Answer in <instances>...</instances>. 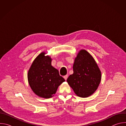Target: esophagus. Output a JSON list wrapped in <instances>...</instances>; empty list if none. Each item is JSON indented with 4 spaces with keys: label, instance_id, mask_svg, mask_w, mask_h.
Wrapping results in <instances>:
<instances>
[{
    "label": "esophagus",
    "instance_id": "1",
    "mask_svg": "<svg viewBox=\"0 0 126 126\" xmlns=\"http://www.w3.org/2000/svg\"><path fill=\"white\" fill-rule=\"evenodd\" d=\"M68 77V75H65V76H64V78L65 79V80H66L67 79Z\"/></svg>",
    "mask_w": 126,
    "mask_h": 126
}]
</instances>
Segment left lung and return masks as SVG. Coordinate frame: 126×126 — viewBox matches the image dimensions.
Returning a JSON list of instances; mask_svg holds the SVG:
<instances>
[{"label":"left lung","instance_id":"obj_1","mask_svg":"<svg viewBox=\"0 0 126 126\" xmlns=\"http://www.w3.org/2000/svg\"><path fill=\"white\" fill-rule=\"evenodd\" d=\"M73 74L67 80L75 94L81 98L92 95L101 80V72L94 58L87 51L81 49L75 58Z\"/></svg>","mask_w":126,"mask_h":126}]
</instances>
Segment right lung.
Returning <instances> with one entry per match:
<instances>
[{
    "mask_svg": "<svg viewBox=\"0 0 126 126\" xmlns=\"http://www.w3.org/2000/svg\"><path fill=\"white\" fill-rule=\"evenodd\" d=\"M41 52L32 62L27 74L28 81L33 92L38 96L48 99L54 96L58 87L65 80L59 71L51 65L50 56Z\"/></svg>",
    "mask_w": 126,
    "mask_h": 126,
    "instance_id": "right-lung-1",
    "label": "right lung"
}]
</instances>
